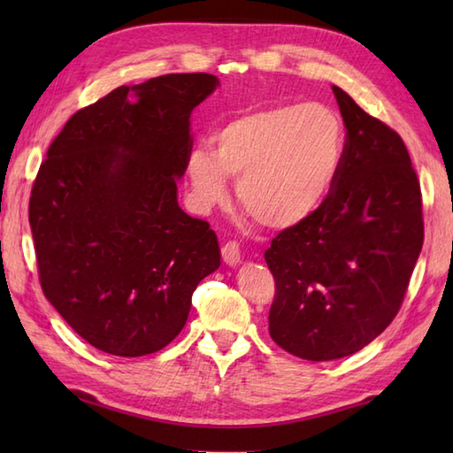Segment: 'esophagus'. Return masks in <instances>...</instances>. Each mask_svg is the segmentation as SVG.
Instances as JSON below:
<instances>
[{
	"label": "esophagus",
	"mask_w": 453,
	"mask_h": 453,
	"mask_svg": "<svg viewBox=\"0 0 453 453\" xmlns=\"http://www.w3.org/2000/svg\"><path fill=\"white\" fill-rule=\"evenodd\" d=\"M221 257H224V263L229 266L242 263V251H239V245L235 242H227L221 245Z\"/></svg>",
	"instance_id": "1"
}]
</instances>
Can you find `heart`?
Returning <instances> with one entry per match:
<instances>
[{"label": "heart", "mask_w": 453, "mask_h": 453, "mask_svg": "<svg viewBox=\"0 0 453 453\" xmlns=\"http://www.w3.org/2000/svg\"><path fill=\"white\" fill-rule=\"evenodd\" d=\"M346 128L319 103H290L242 114L214 134V148L195 143L187 156L192 204L208 211L237 198L258 224L288 229L319 211L341 177Z\"/></svg>", "instance_id": "1"}]
</instances>
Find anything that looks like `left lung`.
I'll use <instances>...</instances> for the list:
<instances>
[{
	"label": "left lung",
	"mask_w": 453,
	"mask_h": 453,
	"mask_svg": "<svg viewBox=\"0 0 453 453\" xmlns=\"http://www.w3.org/2000/svg\"><path fill=\"white\" fill-rule=\"evenodd\" d=\"M346 128L341 177L319 211L278 234L273 341L325 362L362 350L397 315L425 239L417 173L401 136L333 85Z\"/></svg>",
	"instance_id": "1"
}]
</instances>
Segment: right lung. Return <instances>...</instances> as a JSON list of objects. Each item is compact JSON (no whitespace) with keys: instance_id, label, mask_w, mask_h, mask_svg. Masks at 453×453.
<instances>
[{"instance_id":"obj_1","label":"right lung","mask_w":453,"mask_h":453,"mask_svg":"<svg viewBox=\"0 0 453 453\" xmlns=\"http://www.w3.org/2000/svg\"><path fill=\"white\" fill-rule=\"evenodd\" d=\"M218 85L210 73L122 85L75 112L46 151L28 204L38 278L95 349L161 350L185 326L198 282L218 271L216 234L177 202L190 112Z\"/></svg>"}]
</instances>
